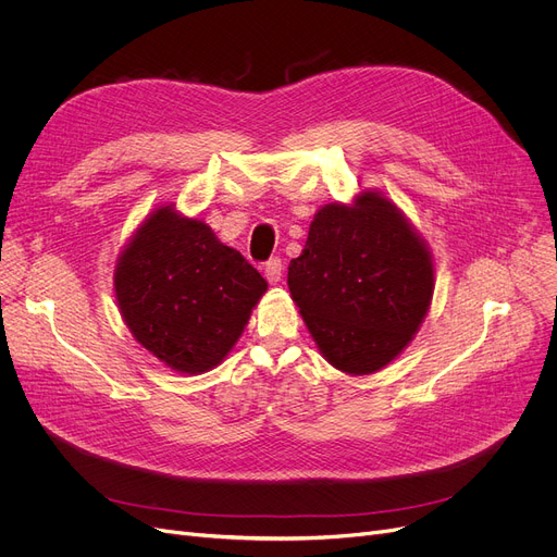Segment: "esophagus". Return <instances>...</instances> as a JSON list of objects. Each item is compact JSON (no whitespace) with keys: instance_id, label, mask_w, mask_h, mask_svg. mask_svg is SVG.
<instances>
[{"instance_id":"obj_1","label":"esophagus","mask_w":557,"mask_h":557,"mask_svg":"<svg viewBox=\"0 0 557 557\" xmlns=\"http://www.w3.org/2000/svg\"><path fill=\"white\" fill-rule=\"evenodd\" d=\"M282 273H284V267H282L280 259H271V261L267 263V269H263V275H267V280H269L271 284H277V282L282 280Z\"/></svg>"}]
</instances>
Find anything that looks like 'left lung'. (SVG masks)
Segmentation results:
<instances>
[{"instance_id": "obj_1", "label": "left lung", "mask_w": 557, "mask_h": 557, "mask_svg": "<svg viewBox=\"0 0 557 557\" xmlns=\"http://www.w3.org/2000/svg\"><path fill=\"white\" fill-rule=\"evenodd\" d=\"M288 290L320 355L345 374L386 368L413 341L433 298L426 242L382 191L313 214Z\"/></svg>"}]
</instances>
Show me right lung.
I'll return each instance as SVG.
<instances>
[{"mask_svg":"<svg viewBox=\"0 0 557 557\" xmlns=\"http://www.w3.org/2000/svg\"><path fill=\"white\" fill-rule=\"evenodd\" d=\"M112 280L135 341L181 374L216 368L269 288L239 250L173 202L139 223L116 257Z\"/></svg>","mask_w":557,"mask_h":557,"instance_id":"add662e5","label":"right lung"}]
</instances>
